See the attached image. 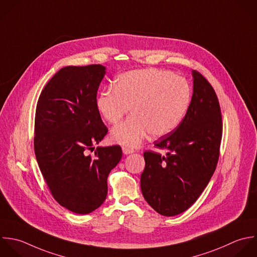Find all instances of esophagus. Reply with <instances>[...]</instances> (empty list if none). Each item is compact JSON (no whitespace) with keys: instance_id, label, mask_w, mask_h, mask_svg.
<instances>
[{"instance_id":"esophagus-1","label":"esophagus","mask_w":257,"mask_h":257,"mask_svg":"<svg viewBox=\"0 0 257 257\" xmlns=\"http://www.w3.org/2000/svg\"><path fill=\"white\" fill-rule=\"evenodd\" d=\"M122 151L125 155H128V154H132L134 153V150L132 148H129V147H123L122 148Z\"/></svg>"}]
</instances>
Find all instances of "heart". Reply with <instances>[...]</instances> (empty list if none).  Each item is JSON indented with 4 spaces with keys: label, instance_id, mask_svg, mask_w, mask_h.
I'll list each match as a JSON object with an SVG mask.
<instances>
[{
    "label": "heart",
    "instance_id": "1",
    "mask_svg": "<svg viewBox=\"0 0 257 257\" xmlns=\"http://www.w3.org/2000/svg\"><path fill=\"white\" fill-rule=\"evenodd\" d=\"M192 101L188 81L159 69L133 70L120 75L113 86L98 96L100 116L110 124L118 123L131 107L132 117L114 127L112 142L135 147L150 133L162 137L173 132L184 120Z\"/></svg>",
    "mask_w": 257,
    "mask_h": 257
}]
</instances>
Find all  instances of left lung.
Returning <instances> with one entry per match:
<instances>
[{
    "label": "left lung",
    "instance_id": "obj_1",
    "mask_svg": "<svg viewBox=\"0 0 257 257\" xmlns=\"http://www.w3.org/2000/svg\"><path fill=\"white\" fill-rule=\"evenodd\" d=\"M193 94L187 115L155 146L166 150L162 156L144 152L145 168L141 191L159 214L174 216L187 210L210 181L219 158L222 118L216 93L209 82L192 71Z\"/></svg>",
    "mask_w": 257,
    "mask_h": 257
}]
</instances>
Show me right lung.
Segmentation results:
<instances>
[{
    "label": "right lung",
    "instance_id": "right-lung-1",
    "mask_svg": "<svg viewBox=\"0 0 257 257\" xmlns=\"http://www.w3.org/2000/svg\"><path fill=\"white\" fill-rule=\"evenodd\" d=\"M106 74L102 65L67 66L43 89L36 108L34 149L55 200L77 214H88L105 201L110 171L121 147H97L107 134L97 109V91Z\"/></svg>",
    "mask_w": 257,
    "mask_h": 257
}]
</instances>
